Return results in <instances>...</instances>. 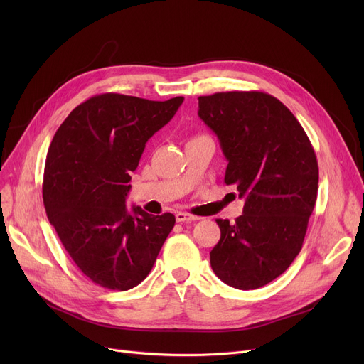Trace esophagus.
<instances>
[{
    "label": "esophagus",
    "mask_w": 364,
    "mask_h": 364,
    "mask_svg": "<svg viewBox=\"0 0 364 364\" xmlns=\"http://www.w3.org/2000/svg\"><path fill=\"white\" fill-rule=\"evenodd\" d=\"M176 220L178 223H192V221H196L198 217H195L192 214H187V213H177L176 214Z\"/></svg>",
    "instance_id": "34e87169"
}]
</instances>
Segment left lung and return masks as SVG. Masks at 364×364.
I'll return each instance as SVG.
<instances>
[{"label":"left lung","instance_id":"1","mask_svg":"<svg viewBox=\"0 0 364 364\" xmlns=\"http://www.w3.org/2000/svg\"><path fill=\"white\" fill-rule=\"evenodd\" d=\"M199 117L228 161L224 183L245 198L243 214L217 220L214 273L236 289L270 283L299 254L318 187L314 149L294 113L262 91L199 97Z\"/></svg>","mask_w":364,"mask_h":364}]
</instances>
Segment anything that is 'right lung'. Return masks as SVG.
Here are the masks:
<instances>
[{
	"mask_svg": "<svg viewBox=\"0 0 364 364\" xmlns=\"http://www.w3.org/2000/svg\"><path fill=\"white\" fill-rule=\"evenodd\" d=\"M184 97L153 102L105 92L76 106L50 144L43 199L66 252L95 284L128 291L143 282L176 217L128 213L131 172L147 140L166 125Z\"/></svg>",
	"mask_w": 364,
	"mask_h": 364,
	"instance_id": "right-lung-1",
	"label": "right lung"
}]
</instances>
